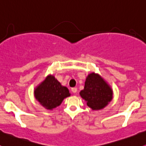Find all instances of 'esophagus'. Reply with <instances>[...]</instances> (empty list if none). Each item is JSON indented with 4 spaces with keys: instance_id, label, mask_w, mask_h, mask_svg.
I'll list each match as a JSON object with an SVG mask.
<instances>
[{
    "instance_id": "34e87169",
    "label": "esophagus",
    "mask_w": 146,
    "mask_h": 146,
    "mask_svg": "<svg viewBox=\"0 0 146 146\" xmlns=\"http://www.w3.org/2000/svg\"><path fill=\"white\" fill-rule=\"evenodd\" d=\"M72 92L73 93H76L77 92V88H72Z\"/></svg>"
}]
</instances>
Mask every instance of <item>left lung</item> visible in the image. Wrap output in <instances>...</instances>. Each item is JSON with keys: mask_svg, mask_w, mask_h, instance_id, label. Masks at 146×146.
I'll list each match as a JSON object with an SVG mask.
<instances>
[{"mask_svg": "<svg viewBox=\"0 0 146 146\" xmlns=\"http://www.w3.org/2000/svg\"><path fill=\"white\" fill-rule=\"evenodd\" d=\"M79 94L92 110H100L112 101L113 90L101 75L92 72L87 76L84 89Z\"/></svg>", "mask_w": 146, "mask_h": 146, "instance_id": "8db88e82", "label": "left lung"}]
</instances>
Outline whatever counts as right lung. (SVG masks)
<instances>
[{"label": "right lung", "mask_w": 146, "mask_h": 146, "mask_svg": "<svg viewBox=\"0 0 146 146\" xmlns=\"http://www.w3.org/2000/svg\"><path fill=\"white\" fill-rule=\"evenodd\" d=\"M35 99L42 107L52 110L70 96L68 88L62 86L52 74H49L34 90Z\"/></svg>", "instance_id": "add662e5"}]
</instances>
